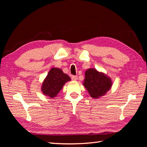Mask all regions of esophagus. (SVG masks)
I'll return each mask as SVG.
<instances>
[{
    "label": "esophagus",
    "instance_id": "esophagus-1",
    "mask_svg": "<svg viewBox=\"0 0 147 147\" xmlns=\"http://www.w3.org/2000/svg\"><path fill=\"white\" fill-rule=\"evenodd\" d=\"M77 79H78V77L77 76H75V75H72V80L76 81V80H77Z\"/></svg>",
    "mask_w": 147,
    "mask_h": 147
}]
</instances>
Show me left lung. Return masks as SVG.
Here are the masks:
<instances>
[{"label": "left lung", "mask_w": 147, "mask_h": 147, "mask_svg": "<svg viewBox=\"0 0 147 147\" xmlns=\"http://www.w3.org/2000/svg\"><path fill=\"white\" fill-rule=\"evenodd\" d=\"M84 74L85 78L83 84L93 99L104 96L112 86L111 78L94 68L87 69Z\"/></svg>", "instance_id": "obj_1"}]
</instances>
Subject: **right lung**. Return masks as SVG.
I'll use <instances>...</instances> for the list:
<instances>
[{"label": "right lung", "mask_w": 147, "mask_h": 147, "mask_svg": "<svg viewBox=\"0 0 147 147\" xmlns=\"http://www.w3.org/2000/svg\"><path fill=\"white\" fill-rule=\"evenodd\" d=\"M70 80V77L64 74L61 69L53 67L44 79L41 86V91L43 95L53 99L59 94L65 83Z\"/></svg>", "instance_id": "right-lung-1"}]
</instances>
